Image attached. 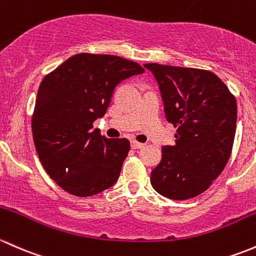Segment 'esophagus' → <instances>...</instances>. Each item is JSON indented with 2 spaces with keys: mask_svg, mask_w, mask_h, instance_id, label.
<instances>
[{
  "mask_svg": "<svg viewBox=\"0 0 256 256\" xmlns=\"http://www.w3.org/2000/svg\"><path fill=\"white\" fill-rule=\"evenodd\" d=\"M130 146H132V148H133V149H142V148L144 146V144L139 143V142H136V140H132Z\"/></svg>",
  "mask_w": 256,
  "mask_h": 256,
  "instance_id": "esophagus-1",
  "label": "esophagus"
}]
</instances>
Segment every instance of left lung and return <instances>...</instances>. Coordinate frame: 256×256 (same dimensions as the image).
<instances>
[{
  "mask_svg": "<svg viewBox=\"0 0 256 256\" xmlns=\"http://www.w3.org/2000/svg\"><path fill=\"white\" fill-rule=\"evenodd\" d=\"M159 85L165 116L178 128L162 146L150 182L166 198L185 201L212 185L228 162L236 126V101L210 71L146 64Z\"/></svg>",
  "mask_w": 256,
  "mask_h": 256,
  "instance_id": "1",
  "label": "left lung"
}]
</instances>
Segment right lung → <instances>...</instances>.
I'll list each match as a JSON object with an SVG mask.
<instances>
[{
	"instance_id": "1",
	"label": "right lung",
	"mask_w": 256,
	"mask_h": 256,
	"mask_svg": "<svg viewBox=\"0 0 256 256\" xmlns=\"http://www.w3.org/2000/svg\"><path fill=\"white\" fill-rule=\"evenodd\" d=\"M144 71L120 56L82 52L43 78L32 117L33 140L42 165L62 190L88 197L118 180L130 143L102 136L94 122L107 112L116 86Z\"/></svg>"
}]
</instances>
